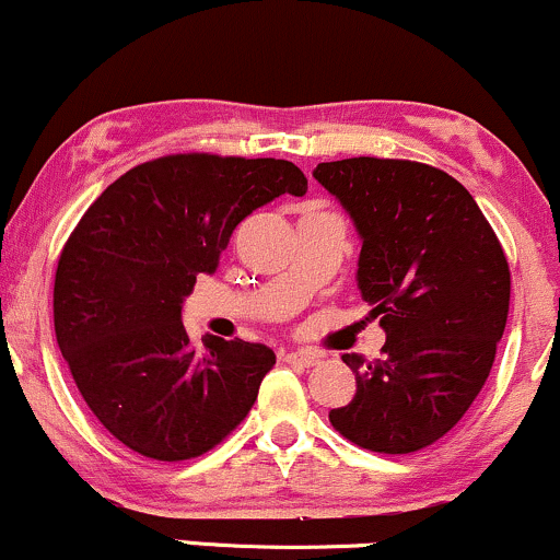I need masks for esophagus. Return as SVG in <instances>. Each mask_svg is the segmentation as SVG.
I'll return each instance as SVG.
<instances>
[{"label": "esophagus", "mask_w": 560, "mask_h": 560, "mask_svg": "<svg viewBox=\"0 0 560 560\" xmlns=\"http://www.w3.org/2000/svg\"><path fill=\"white\" fill-rule=\"evenodd\" d=\"M284 361L289 365H300V369H311V365L318 363V355H313V352H287Z\"/></svg>", "instance_id": "esophagus-1"}]
</instances>
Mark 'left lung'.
I'll use <instances>...</instances> for the list:
<instances>
[{
  "mask_svg": "<svg viewBox=\"0 0 560 560\" xmlns=\"http://www.w3.org/2000/svg\"><path fill=\"white\" fill-rule=\"evenodd\" d=\"M313 176L355 223L358 289L387 334L374 363L342 355L355 397L329 421L358 447L416 453L464 419L490 376L511 302L505 253L466 186L432 165L350 158Z\"/></svg>",
  "mask_w": 560,
  "mask_h": 560,
  "instance_id": "left-lung-1",
  "label": "left lung"
}]
</instances>
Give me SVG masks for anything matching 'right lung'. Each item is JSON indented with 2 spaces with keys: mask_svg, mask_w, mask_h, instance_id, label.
Instances as JSON below:
<instances>
[{
  "mask_svg": "<svg viewBox=\"0 0 560 560\" xmlns=\"http://www.w3.org/2000/svg\"><path fill=\"white\" fill-rule=\"evenodd\" d=\"M305 191L289 160L189 152L137 165L83 213L57 262L55 334L115 440L152 460H189L244 421L273 350L210 334L195 347L182 305L244 218Z\"/></svg>",
  "mask_w": 560,
  "mask_h": 560,
  "instance_id": "add662e5",
  "label": "right lung"
}]
</instances>
